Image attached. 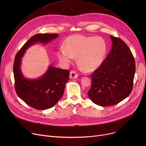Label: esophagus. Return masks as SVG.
<instances>
[{
	"mask_svg": "<svg viewBox=\"0 0 146 146\" xmlns=\"http://www.w3.org/2000/svg\"><path fill=\"white\" fill-rule=\"evenodd\" d=\"M79 76V74L76 73L74 71H71L70 73V79H76Z\"/></svg>",
	"mask_w": 146,
	"mask_h": 146,
	"instance_id": "34e87169",
	"label": "esophagus"
}]
</instances>
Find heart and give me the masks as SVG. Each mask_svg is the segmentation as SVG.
I'll use <instances>...</instances> for the list:
<instances>
[{
    "label": "heart",
    "instance_id": "heart-1",
    "mask_svg": "<svg viewBox=\"0 0 146 146\" xmlns=\"http://www.w3.org/2000/svg\"><path fill=\"white\" fill-rule=\"evenodd\" d=\"M65 45L66 47H61L57 51L60 62L67 65L77 56V63L85 72L99 67L107 52V44L101 36L73 35L67 38Z\"/></svg>",
    "mask_w": 146,
    "mask_h": 146
}]
</instances>
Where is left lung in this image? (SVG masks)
Segmentation results:
<instances>
[{"instance_id": "left-lung-1", "label": "left lung", "mask_w": 146, "mask_h": 146, "mask_svg": "<svg viewBox=\"0 0 146 146\" xmlns=\"http://www.w3.org/2000/svg\"><path fill=\"white\" fill-rule=\"evenodd\" d=\"M112 45L108 56L93 72L89 98L94 104L115 105L129 96L133 90L135 64L132 52L120 38L111 35Z\"/></svg>"}]
</instances>
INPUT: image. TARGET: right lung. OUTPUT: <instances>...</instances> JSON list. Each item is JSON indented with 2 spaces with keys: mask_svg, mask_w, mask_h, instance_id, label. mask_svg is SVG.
I'll use <instances>...</instances> for the list:
<instances>
[{
  "mask_svg": "<svg viewBox=\"0 0 146 146\" xmlns=\"http://www.w3.org/2000/svg\"><path fill=\"white\" fill-rule=\"evenodd\" d=\"M57 34H38L22 46L14 60L13 75L15 90L18 96L27 104L39 110L49 109L54 106L62 97L70 71L50 66L40 78L27 79L21 70V58L26 50L37 42L48 44L56 39Z\"/></svg>",
  "mask_w": 146,
  "mask_h": 146,
  "instance_id": "obj_1",
  "label": "right lung"
}]
</instances>
